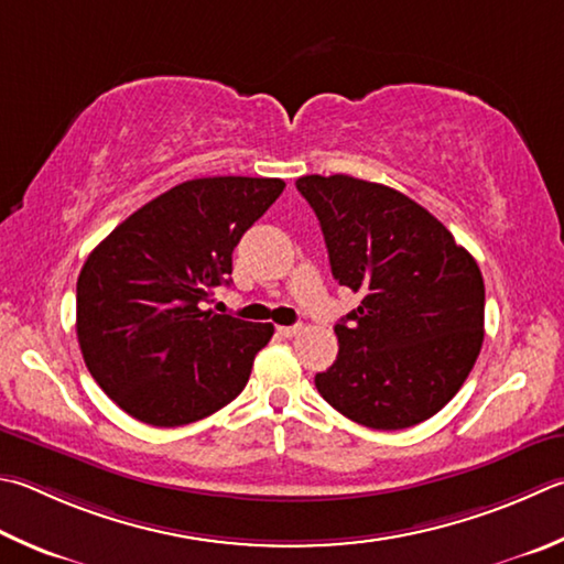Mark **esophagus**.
Segmentation results:
<instances>
[{"mask_svg": "<svg viewBox=\"0 0 564 564\" xmlns=\"http://www.w3.org/2000/svg\"><path fill=\"white\" fill-rule=\"evenodd\" d=\"M301 330H303L301 325H281V327H279V333H281L283 337H295Z\"/></svg>", "mask_w": 564, "mask_h": 564, "instance_id": "obj_1", "label": "esophagus"}]
</instances>
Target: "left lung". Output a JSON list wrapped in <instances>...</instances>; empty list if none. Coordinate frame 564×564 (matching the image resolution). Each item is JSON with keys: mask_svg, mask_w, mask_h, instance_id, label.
<instances>
[{"mask_svg": "<svg viewBox=\"0 0 564 564\" xmlns=\"http://www.w3.org/2000/svg\"><path fill=\"white\" fill-rule=\"evenodd\" d=\"M295 187L321 221L335 281L362 301L335 325L317 392L352 422L394 432L444 409L484 345V275L434 214L350 175Z\"/></svg>", "mask_w": 564, "mask_h": 564, "instance_id": "1", "label": "left lung"}]
</instances>
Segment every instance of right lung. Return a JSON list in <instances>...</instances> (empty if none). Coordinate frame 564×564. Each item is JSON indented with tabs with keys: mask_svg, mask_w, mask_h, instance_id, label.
Instances as JSON below:
<instances>
[{
	"mask_svg": "<svg viewBox=\"0 0 564 564\" xmlns=\"http://www.w3.org/2000/svg\"><path fill=\"white\" fill-rule=\"evenodd\" d=\"M275 177L187 180L132 212L90 251L76 283L88 372L150 426L199 422L247 387L271 323L204 311L231 283V253L281 197Z\"/></svg>",
	"mask_w": 564,
	"mask_h": 564,
	"instance_id": "obj_1",
	"label": "right lung"
}]
</instances>
